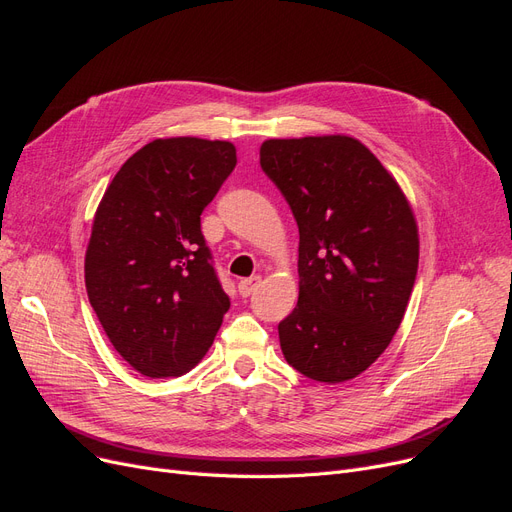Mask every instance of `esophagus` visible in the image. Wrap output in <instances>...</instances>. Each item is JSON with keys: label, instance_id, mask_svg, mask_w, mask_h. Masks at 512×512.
<instances>
[{"label": "esophagus", "instance_id": "obj_1", "mask_svg": "<svg viewBox=\"0 0 512 512\" xmlns=\"http://www.w3.org/2000/svg\"><path fill=\"white\" fill-rule=\"evenodd\" d=\"M258 286H260V277L258 275L247 277V280L239 282V294H241V297H250V294L256 292Z\"/></svg>", "mask_w": 512, "mask_h": 512}]
</instances>
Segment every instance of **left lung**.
I'll return each mask as SVG.
<instances>
[{
	"label": "left lung",
	"instance_id": "8db88e82",
	"mask_svg": "<svg viewBox=\"0 0 512 512\" xmlns=\"http://www.w3.org/2000/svg\"><path fill=\"white\" fill-rule=\"evenodd\" d=\"M260 166L299 226V301L277 324L286 361L318 382L356 378L391 344L414 288L408 200L350 136L271 138Z\"/></svg>",
	"mask_w": 512,
	"mask_h": 512
}]
</instances>
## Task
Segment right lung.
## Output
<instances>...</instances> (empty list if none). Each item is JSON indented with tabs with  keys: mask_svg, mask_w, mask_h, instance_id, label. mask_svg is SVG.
I'll list each match as a JSON object with an SVG mask.
<instances>
[{
	"mask_svg": "<svg viewBox=\"0 0 512 512\" xmlns=\"http://www.w3.org/2000/svg\"><path fill=\"white\" fill-rule=\"evenodd\" d=\"M235 166L232 143L158 138L119 168L100 200L87 297L115 350L143 376L190 371L228 312L200 213Z\"/></svg>",
	"mask_w": 512,
	"mask_h": 512,
	"instance_id": "obj_1",
	"label": "right lung"
}]
</instances>
